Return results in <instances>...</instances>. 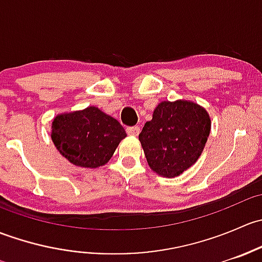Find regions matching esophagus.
<instances>
[{"mask_svg":"<svg viewBox=\"0 0 262 262\" xmlns=\"http://www.w3.org/2000/svg\"><path fill=\"white\" fill-rule=\"evenodd\" d=\"M139 132H141V129H139V126H137V125L128 126V128H126V133H128L129 136L137 137L139 134Z\"/></svg>","mask_w":262,"mask_h":262,"instance_id":"34e87169","label":"esophagus"}]
</instances>
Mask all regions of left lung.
<instances>
[{
    "instance_id": "8db88e82",
    "label": "left lung",
    "mask_w": 262,
    "mask_h": 262,
    "mask_svg": "<svg viewBox=\"0 0 262 262\" xmlns=\"http://www.w3.org/2000/svg\"><path fill=\"white\" fill-rule=\"evenodd\" d=\"M210 133L205 109L190 101H162L139 134L149 167L158 175L175 178L194 165Z\"/></svg>"
}]
</instances>
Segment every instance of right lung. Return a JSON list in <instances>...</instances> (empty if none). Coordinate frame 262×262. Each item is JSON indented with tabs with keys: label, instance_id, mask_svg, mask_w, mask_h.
<instances>
[{
	"label": "right lung",
	"instance_id": "add662e5",
	"mask_svg": "<svg viewBox=\"0 0 262 262\" xmlns=\"http://www.w3.org/2000/svg\"><path fill=\"white\" fill-rule=\"evenodd\" d=\"M52 139L57 149L80 167L105 165L114 155L126 133L121 124L97 107L58 115L52 125Z\"/></svg>",
	"mask_w": 262,
	"mask_h": 262
}]
</instances>
